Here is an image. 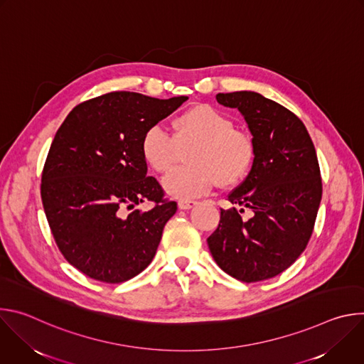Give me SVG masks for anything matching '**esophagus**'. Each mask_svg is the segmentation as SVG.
<instances>
[{"label": "esophagus", "instance_id": "obj_1", "mask_svg": "<svg viewBox=\"0 0 364 364\" xmlns=\"http://www.w3.org/2000/svg\"><path fill=\"white\" fill-rule=\"evenodd\" d=\"M196 204H197V201H194V200H180L177 203L180 210H190V209H193Z\"/></svg>", "mask_w": 364, "mask_h": 364}]
</instances>
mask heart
I'll use <instances>...</instances> for the list:
<instances>
[{"instance_id":"heart-1","label":"heart","mask_w":364,"mask_h":364,"mask_svg":"<svg viewBox=\"0 0 364 364\" xmlns=\"http://www.w3.org/2000/svg\"><path fill=\"white\" fill-rule=\"evenodd\" d=\"M173 136L160 125L148 128L141 139L145 163L166 173L180 157V149L194 145L186 155L188 166L177 167L163 178L164 191L180 200L209 193L219 181L228 187L243 180L256 159L253 138L235 129L233 121L209 105H196L173 121Z\"/></svg>"}]
</instances>
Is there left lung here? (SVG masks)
Here are the masks:
<instances>
[{"instance_id": "left-lung-1", "label": "left lung", "mask_w": 364, "mask_h": 364, "mask_svg": "<svg viewBox=\"0 0 364 364\" xmlns=\"http://www.w3.org/2000/svg\"><path fill=\"white\" fill-rule=\"evenodd\" d=\"M216 99L243 115L256 159L229 194L252 218L243 220V209H222L207 245L228 275L247 284L265 281L289 268L313 233L323 196L317 152L302 121L261 93H218Z\"/></svg>"}]
</instances>
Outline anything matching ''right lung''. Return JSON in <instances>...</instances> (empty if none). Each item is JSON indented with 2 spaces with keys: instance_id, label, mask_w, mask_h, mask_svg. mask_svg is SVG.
I'll return each instance as SVG.
<instances>
[{
  "instance_id": "obj_1",
  "label": "right lung",
  "mask_w": 364,
  "mask_h": 364,
  "mask_svg": "<svg viewBox=\"0 0 364 364\" xmlns=\"http://www.w3.org/2000/svg\"><path fill=\"white\" fill-rule=\"evenodd\" d=\"M187 99L111 92L75 107L58 129L41 174L43 207L62 255L89 278L119 284L154 259L177 203L146 177L141 139ZM145 199L156 203L151 211L133 209Z\"/></svg>"
}]
</instances>
